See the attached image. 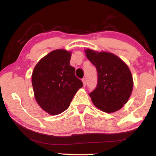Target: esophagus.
<instances>
[{"instance_id": "1", "label": "esophagus", "mask_w": 156, "mask_h": 156, "mask_svg": "<svg viewBox=\"0 0 156 156\" xmlns=\"http://www.w3.org/2000/svg\"><path fill=\"white\" fill-rule=\"evenodd\" d=\"M82 81H83V83L84 87H85V85H86V79L85 78H83V79H82Z\"/></svg>"}]
</instances>
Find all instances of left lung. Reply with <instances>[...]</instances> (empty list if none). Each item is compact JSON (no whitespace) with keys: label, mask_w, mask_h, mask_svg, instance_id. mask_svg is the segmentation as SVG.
<instances>
[{"label":"left lung","mask_w":156,"mask_h":156,"mask_svg":"<svg viewBox=\"0 0 156 156\" xmlns=\"http://www.w3.org/2000/svg\"><path fill=\"white\" fill-rule=\"evenodd\" d=\"M87 58L95 66L98 84L89 93L94 105L101 111L114 112L127 103L133 89V79L127 65L115 55L87 49Z\"/></svg>","instance_id":"1"}]
</instances>
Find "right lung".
Wrapping results in <instances>:
<instances>
[{"label": "right lung", "mask_w": 156, "mask_h": 156, "mask_svg": "<svg viewBox=\"0 0 156 156\" xmlns=\"http://www.w3.org/2000/svg\"><path fill=\"white\" fill-rule=\"evenodd\" d=\"M72 52L55 50L42 58L32 74L35 98L42 109L51 115L68 108L73 96L83 84L69 64Z\"/></svg>", "instance_id": "obj_1"}]
</instances>
